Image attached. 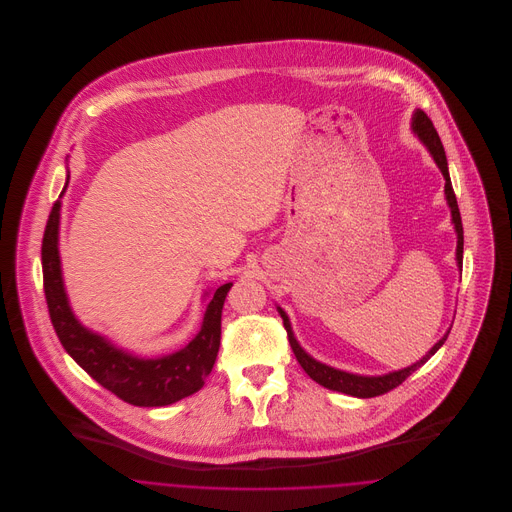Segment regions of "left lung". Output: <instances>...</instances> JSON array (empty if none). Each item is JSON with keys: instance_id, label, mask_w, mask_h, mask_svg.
<instances>
[{"instance_id": "obj_1", "label": "left lung", "mask_w": 512, "mask_h": 512, "mask_svg": "<svg viewBox=\"0 0 512 512\" xmlns=\"http://www.w3.org/2000/svg\"><path fill=\"white\" fill-rule=\"evenodd\" d=\"M413 130L414 134L424 142V146L428 147V151L432 153L439 171H441L443 178H445V199H447V203L451 207V217H453L455 232H457V265H459V268H463V220H461V211H459V205H457V197H455L453 186H451V178H449V171H447V157H445V151H443V146H441L438 130L434 128V122L430 121V117L424 111H420V109L414 111ZM278 313H280V317L284 320V328L288 332V340H290V345H292L293 355L299 361V365L303 366V370L320 386H324V388L332 391H341V393H347V395H353V397H361V399H368V397H376V395L388 393L393 388H397L399 384H403L416 368L424 365L438 351L439 347L447 340V336H449V332H447L426 353V357H422L418 363L407 366L403 370L390 372V374H384V376H359V374H351V372L336 370L332 366L322 365V363L315 361L311 355H307L301 349V345L297 343V340L293 338L292 324H290L288 315L280 307H278Z\"/></svg>"}]
</instances>
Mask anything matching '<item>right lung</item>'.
<instances>
[{
    "instance_id": "1",
    "label": "right lung",
    "mask_w": 512,
    "mask_h": 512,
    "mask_svg": "<svg viewBox=\"0 0 512 512\" xmlns=\"http://www.w3.org/2000/svg\"><path fill=\"white\" fill-rule=\"evenodd\" d=\"M59 211L61 201L57 199L44 230L42 270L49 318L65 351L105 390L136 407L171 405L201 390L217 361L222 305L232 282L217 288L207 305L199 334L184 349L159 359H142L124 353L111 341L84 328L69 307L57 247Z\"/></svg>"
}]
</instances>
